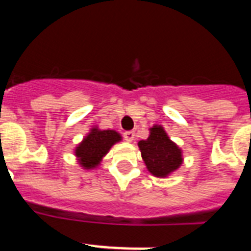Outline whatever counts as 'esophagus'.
I'll list each match as a JSON object with an SVG mask.
<instances>
[{
	"mask_svg": "<svg viewBox=\"0 0 251 251\" xmlns=\"http://www.w3.org/2000/svg\"><path fill=\"white\" fill-rule=\"evenodd\" d=\"M123 137L127 142H132L133 139H134V132H133V130H128V132L124 133Z\"/></svg>",
	"mask_w": 251,
	"mask_h": 251,
	"instance_id": "1",
	"label": "esophagus"
}]
</instances>
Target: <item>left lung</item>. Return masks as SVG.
<instances>
[{
  "label": "left lung",
  "mask_w": 251,
  "mask_h": 251,
  "mask_svg": "<svg viewBox=\"0 0 251 251\" xmlns=\"http://www.w3.org/2000/svg\"><path fill=\"white\" fill-rule=\"evenodd\" d=\"M142 158L153 176L167 177L182 165V151L171 141L162 126L150 128V137L138 142Z\"/></svg>",
  "instance_id": "8db88e82"
}]
</instances>
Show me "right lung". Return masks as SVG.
<instances>
[{"label": "right lung", "mask_w": 251, "mask_h": 251, "mask_svg": "<svg viewBox=\"0 0 251 251\" xmlns=\"http://www.w3.org/2000/svg\"><path fill=\"white\" fill-rule=\"evenodd\" d=\"M121 139V134L115 130H101L98 127H93L79 143V146L75 148L77 162L85 170L95 168L100 163L106 153L109 152L112 146Z\"/></svg>", "instance_id": "obj_1"}]
</instances>
